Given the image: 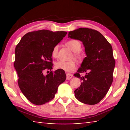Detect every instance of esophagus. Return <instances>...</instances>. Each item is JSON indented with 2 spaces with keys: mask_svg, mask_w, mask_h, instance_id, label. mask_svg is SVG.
I'll list each match as a JSON object with an SVG mask.
<instances>
[{
  "mask_svg": "<svg viewBox=\"0 0 130 130\" xmlns=\"http://www.w3.org/2000/svg\"><path fill=\"white\" fill-rule=\"evenodd\" d=\"M72 77H73V75H72V74L67 73V79L68 80H70Z\"/></svg>",
  "mask_w": 130,
  "mask_h": 130,
  "instance_id": "obj_1",
  "label": "esophagus"
}]
</instances>
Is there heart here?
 <instances>
[{
    "label": "heart",
    "mask_w": 130,
    "mask_h": 130,
    "mask_svg": "<svg viewBox=\"0 0 130 130\" xmlns=\"http://www.w3.org/2000/svg\"><path fill=\"white\" fill-rule=\"evenodd\" d=\"M66 44L71 49L72 51L74 52V57L75 58L80 61L83 60V55L79 52L81 48V44L80 41L76 40V39H72V40L68 41ZM58 46H55L52 51V56L53 58H57V57H58ZM55 66H56L57 69L62 70L65 72H70L73 71L74 70L76 69L77 64L75 61L73 60L69 61H58L56 63Z\"/></svg>",
    "instance_id": "obj_1"
}]
</instances>
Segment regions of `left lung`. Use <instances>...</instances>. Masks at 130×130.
Here are the masks:
<instances>
[{
  "mask_svg": "<svg viewBox=\"0 0 130 130\" xmlns=\"http://www.w3.org/2000/svg\"><path fill=\"white\" fill-rule=\"evenodd\" d=\"M68 36L82 42L87 55L74 74L82 80L80 87L74 91L76 98L84 104H98L113 81L115 61L112 46L100 32L91 28H78L69 31ZM81 73L86 74L81 77Z\"/></svg>",
  "mask_w": 130,
  "mask_h": 130,
  "instance_id": "1",
  "label": "left lung"
}]
</instances>
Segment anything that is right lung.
Segmentation results:
<instances>
[{
  "label": "right lung",
  "instance_id": "right-lung-1",
  "mask_svg": "<svg viewBox=\"0 0 130 130\" xmlns=\"http://www.w3.org/2000/svg\"><path fill=\"white\" fill-rule=\"evenodd\" d=\"M67 32L41 30L29 32L15 47L14 68L22 93L32 104L42 105L52 100L59 85L66 80L62 70L44 75L45 69H52V51Z\"/></svg>",
  "mask_w": 130,
  "mask_h": 130
}]
</instances>
